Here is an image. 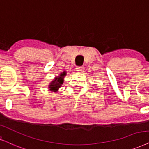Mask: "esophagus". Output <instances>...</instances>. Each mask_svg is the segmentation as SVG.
<instances>
[{"instance_id":"34e87169","label":"esophagus","mask_w":149,"mask_h":149,"mask_svg":"<svg viewBox=\"0 0 149 149\" xmlns=\"http://www.w3.org/2000/svg\"><path fill=\"white\" fill-rule=\"evenodd\" d=\"M84 70V66H78V67H77L76 68V70L77 72H83Z\"/></svg>"}]
</instances>
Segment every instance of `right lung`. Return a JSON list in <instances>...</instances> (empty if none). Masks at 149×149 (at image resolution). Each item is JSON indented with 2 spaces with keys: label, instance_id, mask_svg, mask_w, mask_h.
Instances as JSON below:
<instances>
[{
  "label": "right lung",
  "instance_id": "right-lung-1",
  "mask_svg": "<svg viewBox=\"0 0 149 149\" xmlns=\"http://www.w3.org/2000/svg\"><path fill=\"white\" fill-rule=\"evenodd\" d=\"M65 74L66 72H63L59 76L55 78L52 82H51L50 85L49 86V88L51 91H57V90L61 87V84H63V77L65 76Z\"/></svg>",
  "mask_w": 149,
  "mask_h": 149
}]
</instances>
